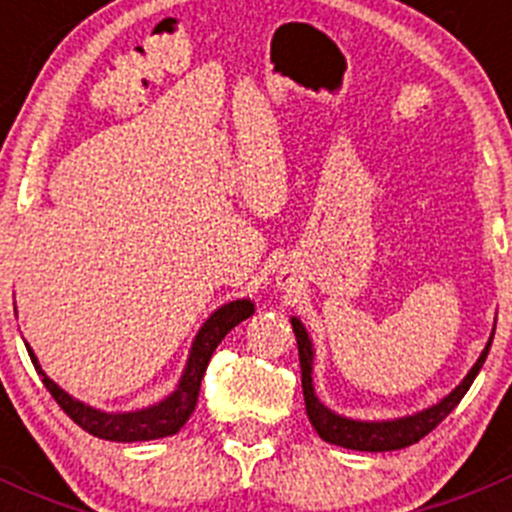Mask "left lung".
<instances>
[{
  "instance_id": "obj_1",
  "label": "left lung",
  "mask_w": 512,
  "mask_h": 512,
  "mask_svg": "<svg viewBox=\"0 0 512 512\" xmlns=\"http://www.w3.org/2000/svg\"><path fill=\"white\" fill-rule=\"evenodd\" d=\"M294 329V337H297V349H299V366H302V391H304V406H307L309 423L314 426V431L319 433V438H324L327 443L334 446L352 448V451H399V448L411 446V443L421 441L426 433H431L438 423L443 421L453 409L458 406V401L466 396V391L471 389L473 379L478 376V371L483 369L485 359H488L490 344H493L495 324L493 332H490L488 344L480 352L478 361L471 366L466 376H463L461 384L451 391V394L443 396L436 404L426 406V409L414 411V414L396 416V418H352L342 416L337 411L329 409L327 404H322V399L317 396L314 389V344L309 337L307 327L302 324L299 317H289Z\"/></svg>"
}]
</instances>
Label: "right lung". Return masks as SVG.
Listing matches in <instances>:
<instances>
[{"mask_svg": "<svg viewBox=\"0 0 512 512\" xmlns=\"http://www.w3.org/2000/svg\"><path fill=\"white\" fill-rule=\"evenodd\" d=\"M252 314H255V302L247 297L232 299V302L215 309V312L205 319L203 327L198 329V334H195L193 344H190L188 359H185L183 374H180L175 389L170 391L168 396L156 401V404L133 411H103L74 399L69 391H64L54 379L46 376L39 359H36L34 349L29 347L27 342L24 344H27V352L32 356L36 374L41 376V381H44V386L49 389V394L54 396L56 404L66 411V416L74 423H79L84 431H89L91 436L96 438H103V441L116 443L153 441V438L175 436V433L185 426V421H188L190 414L195 411V404H198L200 381H203L205 369H208L210 356L218 349V344L223 342L225 334L230 332V329H235L240 322H245L247 317H252Z\"/></svg>", "mask_w": 512, "mask_h": 512, "instance_id": "1", "label": "right lung"}]
</instances>
